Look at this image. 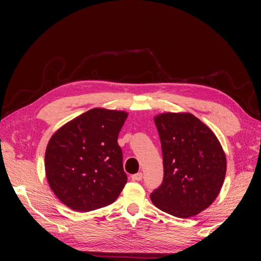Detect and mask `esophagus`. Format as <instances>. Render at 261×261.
<instances>
[{
	"label": "esophagus",
	"instance_id": "obj_1",
	"mask_svg": "<svg viewBox=\"0 0 261 261\" xmlns=\"http://www.w3.org/2000/svg\"><path fill=\"white\" fill-rule=\"evenodd\" d=\"M131 178H132V180H135V181H139V180L142 179V173H137L135 175H132Z\"/></svg>",
	"mask_w": 261,
	"mask_h": 261
}]
</instances>
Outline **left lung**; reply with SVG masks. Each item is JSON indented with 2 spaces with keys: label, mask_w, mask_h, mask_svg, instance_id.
Masks as SVG:
<instances>
[{
  "label": "left lung",
  "mask_w": 261,
  "mask_h": 261,
  "mask_svg": "<svg viewBox=\"0 0 261 261\" xmlns=\"http://www.w3.org/2000/svg\"><path fill=\"white\" fill-rule=\"evenodd\" d=\"M164 160V180L151 195L156 207L187 219L218 197L226 173V158L214 132L191 113L154 116Z\"/></svg>",
  "instance_id": "8db88e82"
}]
</instances>
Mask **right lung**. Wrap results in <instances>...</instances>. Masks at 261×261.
<instances>
[{
	"label": "right lung",
	"instance_id": "1",
	"mask_svg": "<svg viewBox=\"0 0 261 261\" xmlns=\"http://www.w3.org/2000/svg\"><path fill=\"white\" fill-rule=\"evenodd\" d=\"M124 111L92 109L67 122L48 142L45 169L59 201L77 212L112 204L126 184L118 136Z\"/></svg>",
	"mask_w": 261,
	"mask_h": 261
}]
</instances>
